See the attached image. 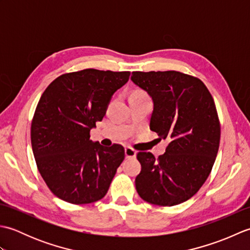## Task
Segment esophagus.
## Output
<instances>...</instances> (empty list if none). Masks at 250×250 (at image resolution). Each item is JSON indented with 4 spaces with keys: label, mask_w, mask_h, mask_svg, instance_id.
<instances>
[{
    "label": "esophagus",
    "mask_w": 250,
    "mask_h": 250,
    "mask_svg": "<svg viewBox=\"0 0 250 250\" xmlns=\"http://www.w3.org/2000/svg\"><path fill=\"white\" fill-rule=\"evenodd\" d=\"M125 155L126 159H134L136 157V151L131 147H126L125 149Z\"/></svg>",
    "instance_id": "34e87169"
}]
</instances>
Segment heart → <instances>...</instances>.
Masks as SVG:
<instances>
[{
	"mask_svg": "<svg viewBox=\"0 0 250 250\" xmlns=\"http://www.w3.org/2000/svg\"><path fill=\"white\" fill-rule=\"evenodd\" d=\"M135 93H142V92H135ZM143 94H144V93H143Z\"/></svg>",
	"mask_w": 250,
	"mask_h": 250,
	"instance_id": "heart-1",
	"label": "heart"
}]
</instances>
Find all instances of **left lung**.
Returning a JSON list of instances; mask_svg holds the SVG:
<instances>
[{"instance_id": "1", "label": "left lung", "mask_w": 250, "mask_h": 250, "mask_svg": "<svg viewBox=\"0 0 250 250\" xmlns=\"http://www.w3.org/2000/svg\"><path fill=\"white\" fill-rule=\"evenodd\" d=\"M131 81L152 99L150 130L169 141L158 159L137 153V193L155 205L183 203L205 183L218 152L220 125L213 97L199 78L176 71L133 72Z\"/></svg>"}]
</instances>
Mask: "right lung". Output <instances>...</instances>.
<instances>
[{
    "label": "right lung",
    "mask_w": 250,
    "mask_h": 250,
    "mask_svg": "<svg viewBox=\"0 0 250 250\" xmlns=\"http://www.w3.org/2000/svg\"><path fill=\"white\" fill-rule=\"evenodd\" d=\"M129 77L130 72L87 68L63 74L42 94L31 125L32 150L42 177L59 199L88 204L107 193L125 149L92 142L90 130Z\"/></svg>",
    "instance_id": "right-lung-1"
}]
</instances>
